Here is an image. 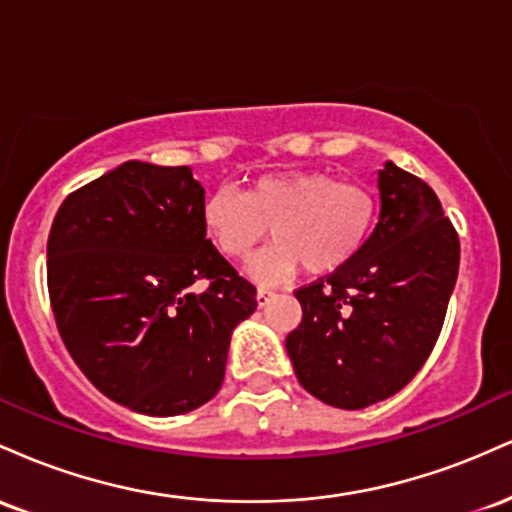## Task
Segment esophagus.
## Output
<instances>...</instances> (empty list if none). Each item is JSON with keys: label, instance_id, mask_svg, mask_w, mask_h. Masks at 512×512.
Returning <instances> with one entry per match:
<instances>
[{"label": "esophagus", "instance_id": "34e87169", "mask_svg": "<svg viewBox=\"0 0 512 512\" xmlns=\"http://www.w3.org/2000/svg\"><path fill=\"white\" fill-rule=\"evenodd\" d=\"M257 308H264V305H267L269 301H272V298H274V293L272 291H264V289H260V291H257Z\"/></svg>", "mask_w": 512, "mask_h": 512}]
</instances>
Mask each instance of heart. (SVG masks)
Here are the masks:
<instances>
[{"mask_svg":"<svg viewBox=\"0 0 512 512\" xmlns=\"http://www.w3.org/2000/svg\"><path fill=\"white\" fill-rule=\"evenodd\" d=\"M375 216L368 187L322 170L260 175L245 192L223 185L202 202L204 231L233 260L248 257L272 228L276 243L248 264L260 284H279L301 267L308 276L339 272L366 245Z\"/></svg>","mask_w":512,"mask_h":512,"instance_id":"heart-1","label":"heart"}]
</instances>
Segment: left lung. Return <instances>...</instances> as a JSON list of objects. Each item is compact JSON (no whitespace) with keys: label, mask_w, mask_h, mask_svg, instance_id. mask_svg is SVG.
I'll return each instance as SVG.
<instances>
[{"label":"left lung","mask_w":512,"mask_h":512,"mask_svg":"<svg viewBox=\"0 0 512 512\" xmlns=\"http://www.w3.org/2000/svg\"><path fill=\"white\" fill-rule=\"evenodd\" d=\"M380 216L346 267L296 291L286 337L296 378L330 407L363 409L402 390L431 356L460 267V238L424 180L387 161Z\"/></svg>","instance_id":"8db88e82"}]
</instances>
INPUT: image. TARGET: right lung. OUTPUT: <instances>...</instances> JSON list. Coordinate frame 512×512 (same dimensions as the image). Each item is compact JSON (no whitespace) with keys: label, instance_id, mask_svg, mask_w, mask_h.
<instances>
[{"label":"right lung","instance_id":"obj_1","mask_svg":"<svg viewBox=\"0 0 512 512\" xmlns=\"http://www.w3.org/2000/svg\"><path fill=\"white\" fill-rule=\"evenodd\" d=\"M202 202L187 166L127 161L72 192L50 228L64 346L105 397L146 416L207 404L257 308L255 286L207 240Z\"/></svg>","mask_w":512,"mask_h":512}]
</instances>
